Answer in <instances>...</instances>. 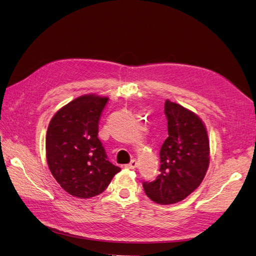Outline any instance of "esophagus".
Segmentation results:
<instances>
[{
  "label": "esophagus",
  "mask_w": 256,
  "mask_h": 256,
  "mask_svg": "<svg viewBox=\"0 0 256 256\" xmlns=\"http://www.w3.org/2000/svg\"><path fill=\"white\" fill-rule=\"evenodd\" d=\"M128 169H135L137 167V162L136 160H132L130 164H128L126 166Z\"/></svg>",
  "instance_id": "obj_1"
}]
</instances>
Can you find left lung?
Instances as JSON below:
<instances>
[{"label":"left lung","instance_id":"left-lung-1","mask_svg":"<svg viewBox=\"0 0 256 256\" xmlns=\"http://www.w3.org/2000/svg\"><path fill=\"white\" fill-rule=\"evenodd\" d=\"M168 137L160 152V174L144 182L146 194L160 204L184 200L199 187L210 164V140L202 120L180 104L166 101Z\"/></svg>","mask_w":256,"mask_h":256}]
</instances>
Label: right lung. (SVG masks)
<instances>
[{
    "label": "right lung",
    "instance_id": "add662e5",
    "mask_svg": "<svg viewBox=\"0 0 256 256\" xmlns=\"http://www.w3.org/2000/svg\"><path fill=\"white\" fill-rule=\"evenodd\" d=\"M108 98L82 96L57 112L46 130L48 168L62 189L88 199L102 194L121 170L98 138V120Z\"/></svg>",
    "mask_w": 256,
    "mask_h": 256
}]
</instances>
